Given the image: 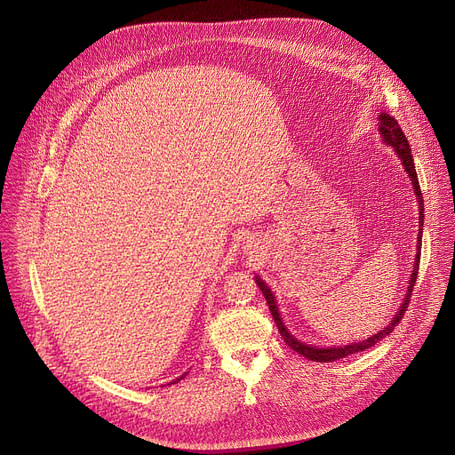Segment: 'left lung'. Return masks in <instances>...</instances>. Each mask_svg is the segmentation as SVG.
Masks as SVG:
<instances>
[{
  "label": "left lung",
  "mask_w": 455,
  "mask_h": 455,
  "mask_svg": "<svg viewBox=\"0 0 455 455\" xmlns=\"http://www.w3.org/2000/svg\"><path fill=\"white\" fill-rule=\"evenodd\" d=\"M379 132L382 135V139L395 149V154L401 157L403 161V166L404 170L408 172L410 179H411V185H413V192L417 196V201H419V237H417V254H415V265H413V270H411V276H410V285H408V292H406V298L403 301V306L399 307L397 315L393 316V320L387 323V327H384L382 331H379L377 335L370 337L368 340H362V342H353L349 346H340V347H316V346H307V344H301L299 340H296L291 332L287 331V327L283 325V320L280 316V311H278V306H276V298L275 294H272V291L268 289V285L259 278V276H254L256 278V283L259 287V291L263 292L267 304H268V309H270V315L272 318H275L276 325H278V331L282 339L285 340V344L294 349L296 353H299L301 356H306L313 362H335L339 358H344V356H349V355H355V353H360L364 351L371 346H375L379 340H382L384 337H387L389 332L393 331V327H395L408 306H410V298H411V292H413V285H415V280H417V270H419V261H420V235H422V223H425V203H422V194H420V187H419V179H417V172H415V164H413V157H411V148L408 144V139L406 135L403 133L399 123L393 116H389L387 113H380L379 115Z\"/></svg>",
  "instance_id": "1"
}]
</instances>
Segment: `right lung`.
<instances>
[{
    "label": "right lung",
    "instance_id": "obj_1",
    "mask_svg": "<svg viewBox=\"0 0 455 455\" xmlns=\"http://www.w3.org/2000/svg\"><path fill=\"white\" fill-rule=\"evenodd\" d=\"M185 375H187V373H185ZM185 375H183V377H180V379H185ZM180 379H177V380H180ZM177 380H173V382H177Z\"/></svg>",
    "mask_w": 455,
    "mask_h": 455
}]
</instances>
